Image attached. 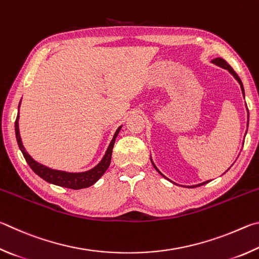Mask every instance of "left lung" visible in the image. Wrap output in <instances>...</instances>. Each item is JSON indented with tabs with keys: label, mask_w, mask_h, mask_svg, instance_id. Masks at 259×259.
<instances>
[{
	"label": "left lung",
	"mask_w": 259,
	"mask_h": 259,
	"mask_svg": "<svg viewBox=\"0 0 259 259\" xmlns=\"http://www.w3.org/2000/svg\"><path fill=\"white\" fill-rule=\"evenodd\" d=\"M212 63H215V65H217V66H220V67H222V68H224V69H228L231 74H232L233 76H234V78L237 79L238 81H239V84H240V86H241V90H242V93H243V95H244V90H243V85H242V81H241V79H240V77L237 75V72H235L234 70H233V68L231 67L228 62H226L224 59H222V58H216V59H214V60H212ZM248 117H249V115H248ZM152 165H153V167H155V168L157 169V167L155 166V164H153L152 162ZM158 170V169H157ZM159 171V170H158ZM160 173V171H159ZM161 174V173H160ZM162 175V174H161ZM164 176V175H162ZM165 178V176H164ZM206 183H208V181L207 182H203V183H201V184H198V185H193L192 188H197V187H200V185H203V184H206Z\"/></svg>",
	"instance_id": "obj_1"
}]
</instances>
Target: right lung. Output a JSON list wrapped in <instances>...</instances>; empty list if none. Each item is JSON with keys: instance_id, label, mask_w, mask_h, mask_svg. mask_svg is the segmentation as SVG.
I'll list each match as a JSON object with an SVG mask.
<instances>
[{"instance_id": "1", "label": "right lung", "mask_w": 259, "mask_h": 259, "mask_svg": "<svg viewBox=\"0 0 259 259\" xmlns=\"http://www.w3.org/2000/svg\"><path fill=\"white\" fill-rule=\"evenodd\" d=\"M18 118H19V112H18L17 119L15 122L16 138H17L18 146H19V149L21 150L22 155H24L27 164H28L30 168L35 171V174H37L39 178H42L43 180L47 181V182L59 185V187L72 189V190L89 188V187H91V185H93L95 182H97V181L104 174V171L108 169L109 165H110L113 144H115L117 135H118V133H119V131L121 128V126L118 127V130L116 131L115 135H113V139L111 140V142H110V144H109V147L107 149L106 155H104L102 160L100 161L99 164L94 167V168L90 169L88 171H83V173H68V171L49 168V167L39 164V162H37V161H35L33 158H31L28 153H27V151L25 150V148H24V146H22V142H21Z\"/></svg>"}]
</instances>
